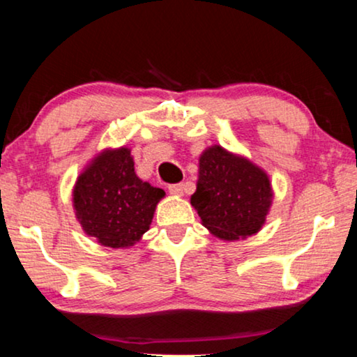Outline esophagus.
Here are the masks:
<instances>
[{"label": "esophagus", "mask_w": 357, "mask_h": 357, "mask_svg": "<svg viewBox=\"0 0 357 357\" xmlns=\"http://www.w3.org/2000/svg\"><path fill=\"white\" fill-rule=\"evenodd\" d=\"M183 188H185L183 183L169 185V192H170V195H174V197H182V195H183Z\"/></svg>", "instance_id": "esophagus-1"}]
</instances>
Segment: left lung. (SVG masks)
<instances>
[{"mask_svg":"<svg viewBox=\"0 0 357 357\" xmlns=\"http://www.w3.org/2000/svg\"><path fill=\"white\" fill-rule=\"evenodd\" d=\"M273 197L268 174L245 155L219 144L199 155L197 192L190 203L214 237L234 242L260 232Z\"/></svg>","mask_w":357,"mask_h":357,"instance_id":"1","label":"left lung"}]
</instances>
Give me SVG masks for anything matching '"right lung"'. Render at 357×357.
<instances>
[{
    "label": "right lung",
    "mask_w": 357,
    "mask_h": 357,
    "mask_svg": "<svg viewBox=\"0 0 357 357\" xmlns=\"http://www.w3.org/2000/svg\"><path fill=\"white\" fill-rule=\"evenodd\" d=\"M73 209L86 236L110 248H130L149 231L162 188L135 172L131 149L105 148L77 175Z\"/></svg>",
    "instance_id": "1"
}]
</instances>
